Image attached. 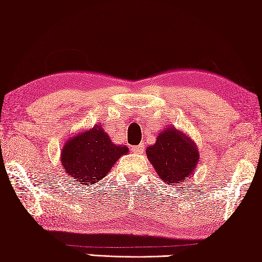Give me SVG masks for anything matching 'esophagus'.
<instances>
[{"label": "esophagus", "instance_id": "1", "mask_svg": "<svg viewBox=\"0 0 262 262\" xmlns=\"http://www.w3.org/2000/svg\"><path fill=\"white\" fill-rule=\"evenodd\" d=\"M145 148H146L145 143H141V145H139V146L132 147V152H135L136 155H142L143 152H145Z\"/></svg>", "mask_w": 262, "mask_h": 262}]
</instances>
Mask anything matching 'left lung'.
<instances>
[{"label":"left lung","instance_id":"8db88e82","mask_svg":"<svg viewBox=\"0 0 262 262\" xmlns=\"http://www.w3.org/2000/svg\"><path fill=\"white\" fill-rule=\"evenodd\" d=\"M146 155L160 178L169 186L186 182L199 163L194 141L170 125L158 134L156 143L147 147Z\"/></svg>","mask_w":262,"mask_h":262}]
</instances>
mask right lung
Listing matches in <instances>:
<instances>
[{
    "instance_id": "right-lung-1",
    "label": "right lung",
    "mask_w": 262,
    "mask_h": 262,
    "mask_svg": "<svg viewBox=\"0 0 262 262\" xmlns=\"http://www.w3.org/2000/svg\"><path fill=\"white\" fill-rule=\"evenodd\" d=\"M127 152V147L115 145L102 125L96 123L66 141L60 154L61 168L74 179V183L93 186L101 181L117 160Z\"/></svg>"
}]
</instances>
